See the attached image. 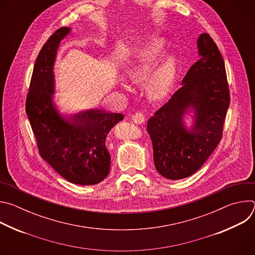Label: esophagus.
Wrapping results in <instances>:
<instances>
[{"label": "esophagus", "instance_id": "esophagus-1", "mask_svg": "<svg viewBox=\"0 0 255 255\" xmlns=\"http://www.w3.org/2000/svg\"><path fill=\"white\" fill-rule=\"evenodd\" d=\"M132 120L136 124H142L145 121V116L141 112H136L132 115Z\"/></svg>", "mask_w": 255, "mask_h": 255}]
</instances>
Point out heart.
<instances>
[{
  "label": "heart",
  "mask_w": 255,
  "mask_h": 255,
  "mask_svg": "<svg viewBox=\"0 0 255 255\" xmlns=\"http://www.w3.org/2000/svg\"><path fill=\"white\" fill-rule=\"evenodd\" d=\"M162 50V41H153L137 51L122 70L124 80L130 84L145 81V93L152 101L165 98L175 81V59L172 55H166L158 60Z\"/></svg>",
  "instance_id": "heart-1"
}]
</instances>
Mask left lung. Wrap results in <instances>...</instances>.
<instances>
[{
  "mask_svg": "<svg viewBox=\"0 0 255 255\" xmlns=\"http://www.w3.org/2000/svg\"><path fill=\"white\" fill-rule=\"evenodd\" d=\"M200 59L188 70L181 86L148 119L147 132L157 171L169 179L195 173L217 147L230 105L225 63L208 33L198 39ZM188 107L195 110L191 131L181 122Z\"/></svg>",
  "mask_w": 255,
  "mask_h": 255,
  "instance_id": "1",
  "label": "left lung"
}]
</instances>
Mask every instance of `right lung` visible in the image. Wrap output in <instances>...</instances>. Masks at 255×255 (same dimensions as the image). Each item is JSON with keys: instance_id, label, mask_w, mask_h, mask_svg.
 Listing matches in <instances>:
<instances>
[{"instance_id": "add662e5", "label": "right lung", "mask_w": 255, "mask_h": 255, "mask_svg": "<svg viewBox=\"0 0 255 255\" xmlns=\"http://www.w3.org/2000/svg\"><path fill=\"white\" fill-rule=\"evenodd\" d=\"M69 28L54 31L35 61L26 98V113L40 156L72 184L101 183L110 171L111 157L106 147L110 130L124 116L90 110L65 121L52 105L53 63L60 41Z\"/></svg>"}]
</instances>
